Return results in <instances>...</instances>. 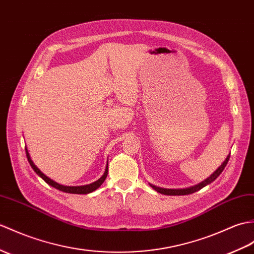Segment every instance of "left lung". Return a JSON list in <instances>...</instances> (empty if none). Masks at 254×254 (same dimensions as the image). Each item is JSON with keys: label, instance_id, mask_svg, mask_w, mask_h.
<instances>
[{"label": "left lung", "instance_id": "obj_1", "mask_svg": "<svg viewBox=\"0 0 254 254\" xmlns=\"http://www.w3.org/2000/svg\"><path fill=\"white\" fill-rule=\"evenodd\" d=\"M228 160H229V155H228L227 158L225 159V161H224V162L221 164V167H220L219 169H217L213 174H211L207 180H204L203 182L199 183L198 185L191 186V187H190V188H183V190H169V188L157 187V186L151 185V184H150V186H151L152 188H154V190H155L156 191L160 192V193H163V194H170V196H181V194H190V193H192V192H196V191L201 190V188H203L204 186L209 185L210 183L215 181V180L217 179V176H219V175L223 172V170L225 169Z\"/></svg>", "mask_w": 254, "mask_h": 254}]
</instances>
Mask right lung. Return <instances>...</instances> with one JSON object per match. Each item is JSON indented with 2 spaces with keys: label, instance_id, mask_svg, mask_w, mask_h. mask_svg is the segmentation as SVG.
<instances>
[{
  "label": "right lung",
  "instance_id": "right-lung-1",
  "mask_svg": "<svg viewBox=\"0 0 254 254\" xmlns=\"http://www.w3.org/2000/svg\"><path fill=\"white\" fill-rule=\"evenodd\" d=\"M26 155H27L28 161H29V163H30L31 168L34 170V172L37 173L40 176V178H42L47 183V184L53 186V187H55L56 190L64 191V192H68V193H82V194H84V193H90V192H92L94 190H96L97 188L103 184L104 181L106 180V178H107V174H108V164H107V166H106V170H105V172H104L102 178H100L99 180H97L96 182L92 183V184L83 185V186H64V185L58 184V183L51 180L49 176H46L45 174H43L42 172H41V171L37 168V166H35V164L33 163V161L31 160V158H30V155H29L27 147H26Z\"/></svg>",
  "mask_w": 254,
  "mask_h": 254
}]
</instances>
